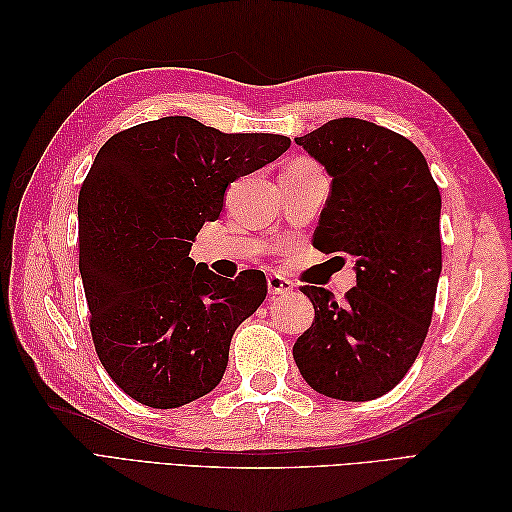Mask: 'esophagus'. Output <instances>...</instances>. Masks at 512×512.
I'll list each match as a JSON object with an SVG mask.
<instances>
[{
	"instance_id": "34e87169",
	"label": "esophagus",
	"mask_w": 512,
	"mask_h": 512,
	"mask_svg": "<svg viewBox=\"0 0 512 512\" xmlns=\"http://www.w3.org/2000/svg\"><path fill=\"white\" fill-rule=\"evenodd\" d=\"M269 294H288L292 292V282H288L282 275H271L267 280Z\"/></svg>"
}]
</instances>
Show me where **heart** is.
Returning a JSON list of instances; mask_svg holds the SVG:
<instances>
[{"mask_svg":"<svg viewBox=\"0 0 512 512\" xmlns=\"http://www.w3.org/2000/svg\"><path fill=\"white\" fill-rule=\"evenodd\" d=\"M305 162H309V160H297L294 164H305Z\"/></svg>","mask_w":512,"mask_h":512,"instance_id":"1","label":"heart"}]
</instances>
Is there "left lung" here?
<instances>
[{"label": "left lung", "instance_id": "obj_1", "mask_svg": "<svg viewBox=\"0 0 512 512\" xmlns=\"http://www.w3.org/2000/svg\"><path fill=\"white\" fill-rule=\"evenodd\" d=\"M333 177L314 245L354 258L342 303L301 286L314 322L292 348L305 382L342 399H376L399 384L427 337L442 271V198L406 136L354 117L294 138Z\"/></svg>", "mask_w": 512, "mask_h": 512}]
</instances>
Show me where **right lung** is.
<instances>
[{
    "label": "right lung",
    "mask_w": 512,
    "mask_h": 512,
    "mask_svg": "<svg viewBox=\"0 0 512 512\" xmlns=\"http://www.w3.org/2000/svg\"><path fill=\"white\" fill-rule=\"evenodd\" d=\"M282 134H226L192 117L117 132L79 192V269L106 374L149 408H179L220 384L232 333L267 297L262 271L235 280L194 265L228 185L282 156Z\"/></svg>",
    "instance_id": "1"
}]
</instances>
